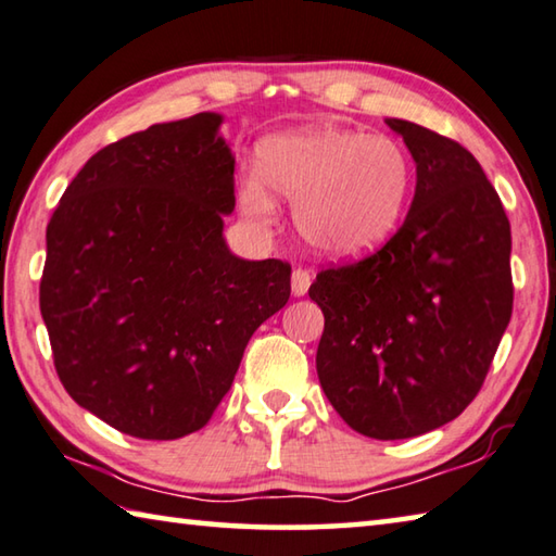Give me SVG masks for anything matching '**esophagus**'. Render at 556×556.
<instances>
[{
  "mask_svg": "<svg viewBox=\"0 0 556 556\" xmlns=\"http://www.w3.org/2000/svg\"><path fill=\"white\" fill-rule=\"evenodd\" d=\"M311 281H313V275H311L308 269H304V267L294 269V275H291V294H294V296H306Z\"/></svg>",
  "mask_w": 556,
  "mask_h": 556,
  "instance_id": "34e87169",
  "label": "esophagus"
}]
</instances>
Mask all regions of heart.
<instances>
[{
    "label": "heart",
    "instance_id": "1",
    "mask_svg": "<svg viewBox=\"0 0 556 556\" xmlns=\"http://www.w3.org/2000/svg\"><path fill=\"white\" fill-rule=\"evenodd\" d=\"M257 173L238 185L243 214L257 226L277 216L275 197L294 204L301 238L326 257H359L396 233L416 167L399 140L340 126H313L267 140Z\"/></svg>",
    "mask_w": 556,
    "mask_h": 556
}]
</instances>
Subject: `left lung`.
<instances>
[{"instance_id": "1", "label": "left lung", "mask_w": 556, "mask_h": 556, "mask_svg": "<svg viewBox=\"0 0 556 556\" xmlns=\"http://www.w3.org/2000/svg\"><path fill=\"white\" fill-rule=\"evenodd\" d=\"M416 160V194L387 245L320 269V387L352 430L406 440L477 399L513 313L510 224L467 148L387 118Z\"/></svg>"}]
</instances>
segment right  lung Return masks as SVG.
Instances as JSON below:
<instances>
[{
  "label": "right lung",
  "instance_id": "1",
  "mask_svg": "<svg viewBox=\"0 0 556 556\" xmlns=\"http://www.w3.org/2000/svg\"><path fill=\"white\" fill-rule=\"evenodd\" d=\"M218 114L155 124L87 160L46 230L40 316L79 406L140 440L204 428L291 265L224 240L236 157Z\"/></svg>",
  "mask_w": 556,
  "mask_h": 556
}]
</instances>
